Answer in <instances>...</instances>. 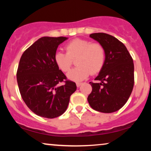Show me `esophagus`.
<instances>
[{
    "instance_id": "obj_1",
    "label": "esophagus",
    "mask_w": 151,
    "mask_h": 151,
    "mask_svg": "<svg viewBox=\"0 0 151 151\" xmlns=\"http://www.w3.org/2000/svg\"><path fill=\"white\" fill-rule=\"evenodd\" d=\"M82 84V82H76V86H77V87H80Z\"/></svg>"
}]
</instances>
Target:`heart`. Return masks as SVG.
Masks as SVG:
<instances>
[{"mask_svg":"<svg viewBox=\"0 0 151 151\" xmlns=\"http://www.w3.org/2000/svg\"><path fill=\"white\" fill-rule=\"evenodd\" d=\"M66 53L56 51L54 60L62 71L67 72L76 60L77 67L67 74L70 80L80 81L91 73L96 74L101 71L105 61V50L100 43L91 42L82 38H76L65 46Z\"/></svg>","mask_w":151,"mask_h":151,"instance_id":"obj_1","label":"heart"}]
</instances>
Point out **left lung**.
Wrapping results in <instances>:
<instances>
[{"mask_svg":"<svg viewBox=\"0 0 151 151\" xmlns=\"http://www.w3.org/2000/svg\"><path fill=\"white\" fill-rule=\"evenodd\" d=\"M90 37L104 47L105 61L95 79L100 82H89L92 91L88 96V104L99 112H115L126 104L133 91V58L125 45L114 36L105 33H94Z\"/></svg>","mask_w":151,"mask_h":151,"instance_id":"1","label":"left lung"}]
</instances>
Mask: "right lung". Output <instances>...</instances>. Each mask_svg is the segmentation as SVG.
<instances>
[{"mask_svg": "<svg viewBox=\"0 0 151 151\" xmlns=\"http://www.w3.org/2000/svg\"><path fill=\"white\" fill-rule=\"evenodd\" d=\"M66 37H42L22 53L16 78L22 100L38 116L52 119L67 110L76 84L67 80L54 60ZM64 84L60 86L61 82Z\"/></svg>", "mask_w": 151, "mask_h": 151, "instance_id": "1", "label": "right lung"}]
</instances>
